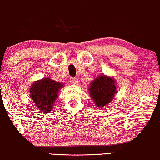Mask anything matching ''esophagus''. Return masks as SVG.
<instances>
[{"mask_svg": "<svg viewBox=\"0 0 160 160\" xmlns=\"http://www.w3.org/2000/svg\"><path fill=\"white\" fill-rule=\"evenodd\" d=\"M70 82H71L72 85H77L78 83V80L77 78H70Z\"/></svg>", "mask_w": 160, "mask_h": 160, "instance_id": "1", "label": "esophagus"}]
</instances>
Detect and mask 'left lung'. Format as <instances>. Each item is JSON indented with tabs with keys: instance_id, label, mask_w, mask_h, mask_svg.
<instances>
[{
	"instance_id": "obj_1",
	"label": "left lung",
	"mask_w": 160,
	"mask_h": 160,
	"mask_svg": "<svg viewBox=\"0 0 160 160\" xmlns=\"http://www.w3.org/2000/svg\"><path fill=\"white\" fill-rule=\"evenodd\" d=\"M116 90V82L114 78L101 75L91 82L88 92L94 104L98 108H104L113 100Z\"/></svg>"
}]
</instances>
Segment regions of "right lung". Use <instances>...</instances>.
<instances>
[{"instance_id":"1","label":"right lung","mask_w":160,"mask_h":160,"mask_svg":"<svg viewBox=\"0 0 160 160\" xmlns=\"http://www.w3.org/2000/svg\"><path fill=\"white\" fill-rule=\"evenodd\" d=\"M63 84L51 78H44L36 81L30 89V98L37 108L42 112L49 113L53 108L54 101L58 97L59 89Z\"/></svg>"}]
</instances>
